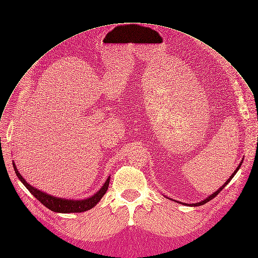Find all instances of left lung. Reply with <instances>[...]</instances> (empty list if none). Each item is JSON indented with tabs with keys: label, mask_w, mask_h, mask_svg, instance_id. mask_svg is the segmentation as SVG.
Returning <instances> with one entry per match:
<instances>
[{
	"label": "left lung",
	"mask_w": 258,
	"mask_h": 258,
	"mask_svg": "<svg viewBox=\"0 0 258 258\" xmlns=\"http://www.w3.org/2000/svg\"><path fill=\"white\" fill-rule=\"evenodd\" d=\"M242 163H243V161H242L241 163H239V165H238V166H237V168L234 170V172L232 173V175H231V176H230V177H229V178L226 180V182H225L224 184H223V185H222V186L219 188L218 191H216L214 194H212L211 196H209L207 199H204L203 201H200V202H197V203H193V204H187V203H186V205H191V207H200V205H203V204H205V203H207V202L211 201L212 199H214V198H215V197H216V196H217V195H218V194H219V193H220V192L223 190V188H224V187H225V186L228 184V182H229V181H230V180L233 178V176L235 175V173L237 172L238 169L241 168V165H242ZM180 203H181V202H180Z\"/></svg>",
	"instance_id": "1"
}]
</instances>
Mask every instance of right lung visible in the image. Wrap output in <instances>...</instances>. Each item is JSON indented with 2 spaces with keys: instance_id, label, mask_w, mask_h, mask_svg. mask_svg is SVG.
<instances>
[{
  "instance_id": "1",
  "label": "right lung",
  "mask_w": 258,
  "mask_h": 258,
  "mask_svg": "<svg viewBox=\"0 0 258 258\" xmlns=\"http://www.w3.org/2000/svg\"><path fill=\"white\" fill-rule=\"evenodd\" d=\"M12 164H13V168H14V171L16 173V176L20 178V180L24 183V185L28 188L30 193L37 200H39L45 208H47L48 210L53 211V212H56V213H63V214L82 213V212L91 210L99 202V200L102 198V196L106 194L108 187H109L110 176L108 177V179L106 180L104 185L100 187V190L96 194L91 196L90 198L83 199V200H72V199L58 198V197L48 195L44 192H41L40 190H37L36 187H34L31 184H29L25 180V178L22 176V174H20L19 171H17V168H16L14 162Z\"/></svg>"
}]
</instances>
